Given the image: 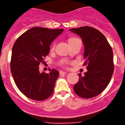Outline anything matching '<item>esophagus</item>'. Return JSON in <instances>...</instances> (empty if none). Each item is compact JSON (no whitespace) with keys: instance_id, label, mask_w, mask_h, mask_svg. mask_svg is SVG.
I'll use <instances>...</instances> for the list:
<instances>
[{"instance_id":"esophagus-1","label":"esophagus","mask_w":125,"mask_h":125,"mask_svg":"<svg viewBox=\"0 0 125 125\" xmlns=\"http://www.w3.org/2000/svg\"><path fill=\"white\" fill-rule=\"evenodd\" d=\"M66 73V72H63V71H60L59 72V74L61 76L63 75V74H65Z\"/></svg>"}]
</instances>
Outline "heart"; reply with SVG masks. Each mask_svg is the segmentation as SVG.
I'll return each mask as SVG.
<instances>
[{
    "mask_svg": "<svg viewBox=\"0 0 125 125\" xmlns=\"http://www.w3.org/2000/svg\"><path fill=\"white\" fill-rule=\"evenodd\" d=\"M77 40H79V39H77V38H70L69 39L68 42L70 44L71 43H72V42H73L76 41H77ZM54 46H55V45L53 44V45L52 46V49H54ZM66 63V61H63L61 63V64H62V65H64V64H65Z\"/></svg>",
    "mask_w": 125,
    "mask_h": 125,
    "instance_id": "obj_1",
    "label": "heart"
}]
</instances>
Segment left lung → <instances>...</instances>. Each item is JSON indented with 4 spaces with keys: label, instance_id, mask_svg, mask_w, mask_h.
<instances>
[{
    "label": "left lung",
    "instance_id": "obj_1",
    "mask_svg": "<svg viewBox=\"0 0 125 125\" xmlns=\"http://www.w3.org/2000/svg\"><path fill=\"white\" fill-rule=\"evenodd\" d=\"M82 39L84 47L83 65L87 71L73 86L79 96L89 99L101 94L109 83L114 71L112 47L105 36L98 30L90 26L70 29Z\"/></svg>",
    "mask_w": 125,
    "mask_h": 125
}]
</instances>
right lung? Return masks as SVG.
I'll return each instance as SVG.
<instances>
[{
  "instance_id": "obj_1",
  "label": "right lung",
  "mask_w": 125,
  "mask_h": 125,
  "mask_svg": "<svg viewBox=\"0 0 125 125\" xmlns=\"http://www.w3.org/2000/svg\"><path fill=\"white\" fill-rule=\"evenodd\" d=\"M63 29L35 27L20 36L12 48L10 71L18 88L28 98L42 101L51 96L59 72H40L39 65L49 53L51 43Z\"/></svg>"
}]
</instances>
